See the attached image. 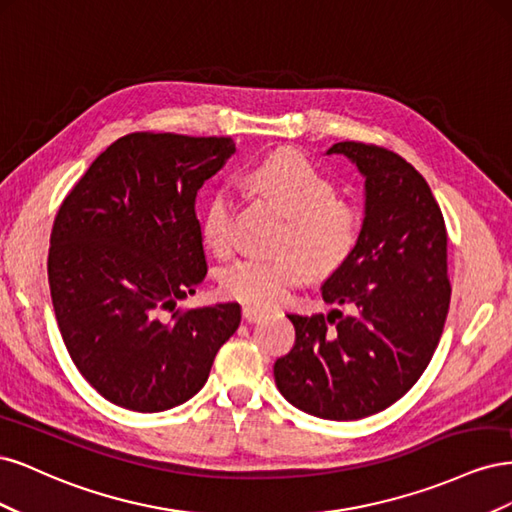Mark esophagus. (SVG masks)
<instances>
[{
    "mask_svg": "<svg viewBox=\"0 0 512 512\" xmlns=\"http://www.w3.org/2000/svg\"><path fill=\"white\" fill-rule=\"evenodd\" d=\"M262 318H265V312H262V309H256L252 305H245L243 307V320L245 322H258Z\"/></svg>",
    "mask_w": 512,
    "mask_h": 512,
    "instance_id": "1",
    "label": "esophagus"
}]
</instances>
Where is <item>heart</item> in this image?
<instances>
[{
	"instance_id": "obj_1",
	"label": "heart",
	"mask_w": 512,
	"mask_h": 512,
	"mask_svg": "<svg viewBox=\"0 0 512 512\" xmlns=\"http://www.w3.org/2000/svg\"><path fill=\"white\" fill-rule=\"evenodd\" d=\"M252 188L288 215L275 256H243L222 271V290L230 299L254 307L280 305L309 269L333 271L356 243V213L335 198L333 183L299 153H273L252 166ZM232 196L215 192L207 205L203 232L215 252L232 245Z\"/></svg>"
}]
</instances>
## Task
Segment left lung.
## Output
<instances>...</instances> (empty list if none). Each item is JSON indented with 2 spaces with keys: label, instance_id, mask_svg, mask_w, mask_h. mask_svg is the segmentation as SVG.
<instances>
[{
  "label": "left lung",
  "instance_id": "1",
  "mask_svg": "<svg viewBox=\"0 0 512 512\" xmlns=\"http://www.w3.org/2000/svg\"><path fill=\"white\" fill-rule=\"evenodd\" d=\"M333 153L365 179L359 237L322 282V299L350 314H288L294 346L273 376L294 408L354 421L389 408L421 378L440 342L451 282L444 218L423 175L376 145L335 143Z\"/></svg>",
  "mask_w": 512,
  "mask_h": 512
}]
</instances>
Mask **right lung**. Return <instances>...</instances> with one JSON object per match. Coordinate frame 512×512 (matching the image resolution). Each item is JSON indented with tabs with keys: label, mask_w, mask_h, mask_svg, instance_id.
Here are the masks:
<instances>
[{
	"label": "right lung",
	"mask_w": 512,
	"mask_h": 512,
	"mask_svg": "<svg viewBox=\"0 0 512 512\" xmlns=\"http://www.w3.org/2000/svg\"><path fill=\"white\" fill-rule=\"evenodd\" d=\"M232 153L224 136L128 134L57 211L55 318L76 369L115 406L162 412L188 401L239 329V303L169 314L207 275L196 196Z\"/></svg>",
	"instance_id": "right-lung-1"
}]
</instances>
